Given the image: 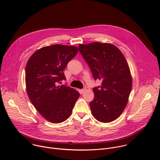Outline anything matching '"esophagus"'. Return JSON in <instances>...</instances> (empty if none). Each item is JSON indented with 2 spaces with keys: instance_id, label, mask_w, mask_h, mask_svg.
<instances>
[{
  "instance_id": "1",
  "label": "esophagus",
  "mask_w": 160,
  "mask_h": 160,
  "mask_svg": "<svg viewBox=\"0 0 160 160\" xmlns=\"http://www.w3.org/2000/svg\"><path fill=\"white\" fill-rule=\"evenodd\" d=\"M86 88H82V89H81V92L82 93V94H83V93H85V91H86Z\"/></svg>"
}]
</instances>
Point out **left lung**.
Wrapping results in <instances>:
<instances>
[{
	"mask_svg": "<svg viewBox=\"0 0 160 160\" xmlns=\"http://www.w3.org/2000/svg\"><path fill=\"white\" fill-rule=\"evenodd\" d=\"M78 49L94 80L102 81L101 86L93 88L94 98L89 103L93 116L103 123L115 120L123 111L132 89V77L125 58L111 43L80 44Z\"/></svg>",
	"mask_w": 160,
	"mask_h": 160,
	"instance_id": "8db88e82",
	"label": "left lung"
}]
</instances>
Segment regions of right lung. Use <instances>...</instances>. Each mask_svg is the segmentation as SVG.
Segmentation results:
<instances>
[{"label": "right lung", "mask_w": 160, "mask_h": 160, "mask_svg": "<svg viewBox=\"0 0 160 160\" xmlns=\"http://www.w3.org/2000/svg\"><path fill=\"white\" fill-rule=\"evenodd\" d=\"M75 46L59 44L42 48L35 52L25 70L27 91L30 101L40 115L54 123L70 117L80 93L66 85L63 72L78 53Z\"/></svg>", "instance_id": "obj_1"}]
</instances>
